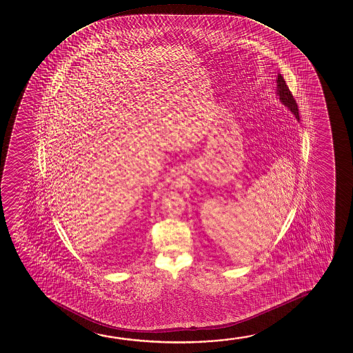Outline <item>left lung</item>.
<instances>
[{
	"mask_svg": "<svg viewBox=\"0 0 353 353\" xmlns=\"http://www.w3.org/2000/svg\"><path fill=\"white\" fill-rule=\"evenodd\" d=\"M277 95L280 97L281 102L288 107L290 111L294 113L296 119H299V110H298V103L295 101L293 94L290 92V88L287 85L283 77L281 74H277Z\"/></svg>",
	"mask_w": 353,
	"mask_h": 353,
	"instance_id": "8db88e82",
	"label": "left lung"
}]
</instances>
